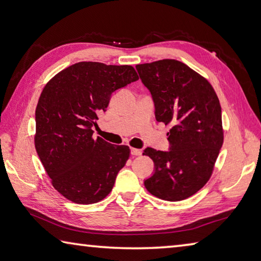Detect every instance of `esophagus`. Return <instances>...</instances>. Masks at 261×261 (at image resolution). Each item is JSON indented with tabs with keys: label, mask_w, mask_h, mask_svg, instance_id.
I'll use <instances>...</instances> for the list:
<instances>
[{
	"label": "esophagus",
	"mask_w": 261,
	"mask_h": 261,
	"mask_svg": "<svg viewBox=\"0 0 261 261\" xmlns=\"http://www.w3.org/2000/svg\"><path fill=\"white\" fill-rule=\"evenodd\" d=\"M131 154H132V155H135V156H138V155H140V154H141V149L132 147L131 148Z\"/></svg>",
	"instance_id": "1"
}]
</instances>
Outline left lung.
Returning a JSON list of instances; mask_svg holds the SVG:
<instances>
[{
	"label": "left lung",
	"instance_id": "8db88e82",
	"mask_svg": "<svg viewBox=\"0 0 261 261\" xmlns=\"http://www.w3.org/2000/svg\"><path fill=\"white\" fill-rule=\"evenodd\" d=\"M136 69L151 92L156 121L171 125L168 151L144 149L154 162L145 188L163 200L187 199L210 179L222 147L218 95L204 77L179 61L160 60Z\"/></svg>",
	"mask_w": 261,
	"mask_h": 261
}]
</instances>
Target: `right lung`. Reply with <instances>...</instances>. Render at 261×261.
<instances>
[{
	"instance_id": "obj_1",
	"label": "right lung",
	"mask_w": 261,
	"mask_h": 261,
	"mask_svg": "<svg viewBox=\"0 0 261 261\" xmlns=\"http://www.w3.org/2000/svg\"><path fill=\"white\" fill-rule=\"evenodd\" d=\"M138 81L131 65L79 62L51 78L35 109V149L53 187L76 204L112 191L130 148L93 138L92 127L115 91Z\"/></svg>"
}]
</instances>
